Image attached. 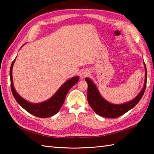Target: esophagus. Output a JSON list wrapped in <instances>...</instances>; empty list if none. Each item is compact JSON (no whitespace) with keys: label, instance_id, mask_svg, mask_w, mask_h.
I'll return each mask as SVG.
<instances>
[{"label":"esophagus","instance_id":"obj_1","mask_svg":"<svg viewBox=\"0 0 154 154\" xmlns=\"http://www.w3.org/2000/svg\"><path fill=\"white\" fill-rule=\"evenodd\" d=\"M88 74H89V71H88L87 70H83L81 72L80 77H81V78H84V77H85L87 75H88Z\"/></svg>","mask_w":154,"mask_h":154}]
</instances>
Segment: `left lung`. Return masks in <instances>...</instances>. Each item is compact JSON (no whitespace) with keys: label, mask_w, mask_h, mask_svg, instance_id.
<instances>
[{"label":"left lung","mask_w":154,"mask_h":154,"mask_svg":"<svg viewBox=\"0 0 154 154\" xmlns=\"http://www.w3.org/2000/svg\"><path fill=\"white\" fill-rule=\"evenodd\" d=\"M145 67V83L142 90L141 91L138 96L134 99L130 101L128 103L121 104H111L106 100H104L101 97L99 91H98L95 85L89 78H86L85 81L88 84L87 89V100L89 105L92 108L93 110L96 114L100 116L105 118H112L119 117L123 115L124 114L127 112L134 106H135L138 103L140 99L143 95L144 91L146 87L147 83V70L146 64L144 63Z\"/></svg>","instance_id":"8db88e82"}]
</instances>
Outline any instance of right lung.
Segmentation results:
<instances>
[{
  "mask_svg": "<svg viewBox=\"0 0 154 154\" xmlns=\"http://www.w3.org/2000/svg\"><path fill=\"white\" fill-rule=\"evenodd\" d=\"M15 60L12 61L11 64V69H10V76H11V87L12 93L14 99L17 103L20 105L23 109L32 114V115L40 118H48L54 116V114L58 112L60 110L62 105L64 103L65 97L67 95L68 91L72 87H73L78 81L79 78L78 76L71 78L69 80L67 81L60 89H58L54 95L50 98V99L45 101V102L33 104L28 102L24 100L19 94L16 93L14 89L12 82V67L14 63Z\"/></svg>",
  "mask_w": 154,
  "mask_h": 154,
  "instance_id": "obj_1",
  "label": "right lung"
}]
</instances>
